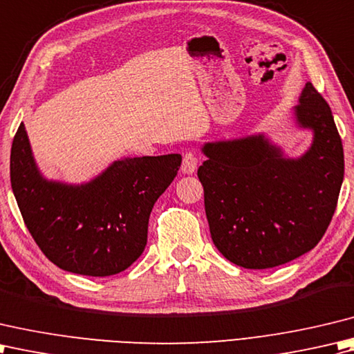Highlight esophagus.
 Returning a JSON list of instances; mask_svg holds the SVG:
<instances>
[{"label": "esophagus", "mask_w": 354, "mask_h": 354, "mask_svg": "<svg viewBox=\"0 0 354 354\" xmlns=\"http://www.w3.org/2000/svg\"><path fill=\"white\" fill-rule=\"evenodd\" d=\"M197 156L194 153H186L183 156V162H182V172L185 174H194L197 169Z\"/></svg>", "instance_id": "obj_1"}]
</instances>
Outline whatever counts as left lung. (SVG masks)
Listing matches in <instances>:
<instances>
[{"label": "left lung", "instance_id": "8db88e82", "mask_svg": "<svg viewBox=\"0 0 354 354\" xmlns=\"http://www.w3.org/2000/svg\"><path fill=\"white\" fill-rule=\"evenodd\" d=\"M293 108L312 145L288 157L264 133L206 142L197 176L211 236L223 257L244 269H270L319 243L344 180V148L328 104L307 82Z\"/></svg>", "mask_w": 354, "mask_h": 354}]
</instances>
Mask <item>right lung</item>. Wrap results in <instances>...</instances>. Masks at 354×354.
Returning a JSON list of instances; mask_svg holds the SVG:
<instances>
[{
  "mask_svg": "<svg viewBox=\"0 0 354 354\" xmlns=\"http://www.w3.org/2000/svg\"><path fill=\"white\" fill-rule=\"evenodd\" d=\"M180 165V154L125 157L86 183L48 180L21 122L10 151V183L28 232L50 261L79 275L110 277L142 255L149 214Z\"/></svg>",
  "mask_w": 354,
  "mask_h": 354,
  "instance_id": "obj_1",
  "label": "right lung"
}]
</instances>
